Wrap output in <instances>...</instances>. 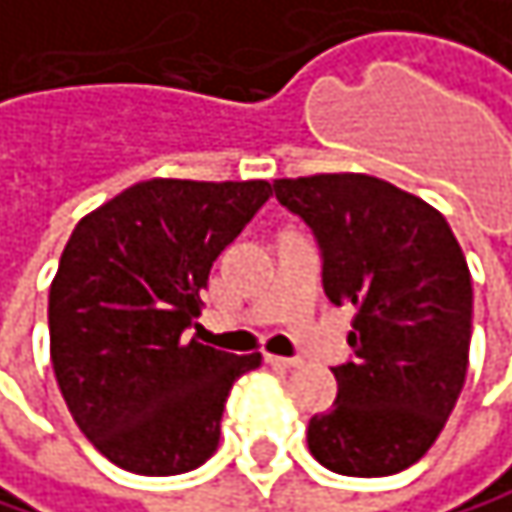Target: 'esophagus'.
<instances>
[{
	"instance_id": "34e87169",
	"label": "esophagus",
	"mask_w": 512,
	"mask_h": 512,
	"mask_svg": "<svg viewBox=\"0 0 512 512\" xmlns=\"http://www.w3.org/2000/svg\"><path fill=\"white\" fill-rule=\"evenodd\" d=\"M267 363L276 366V369H294V366H300V360H294V357H273V354H267Z\"/></svg>"
}]
</instances>
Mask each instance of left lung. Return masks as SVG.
<instances>
[{
    "label": "left lung",
    "mask_w": 512,
    "mask_h": 512,
    "mask_svg": "<svg viewBox=\"0 0 512 512\" xmlns=\"http://www.w3.org/2000/svg\"><path fill=\"white\" fill-rule=\"evenodd\" d=\"M321 248L324 291L354 306V357L333 411L309 420L312 456L345 477L405 471L441 435L468 372L471 273L447 218L366 173L276 179Z\"/></svg>",
    "instance_id": "1"
}]
</instances>
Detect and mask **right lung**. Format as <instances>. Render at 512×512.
<instances>
[{"instance_id":"add662e5","label":"right lung","mask_w":512,"mask_h":512,"mask_svg":"<svg viewBox=\"0 0 512 512\" xmlns=\"http://www.w3.org/2000/svg\"><path fill=\"white\" fill-rule=\"evenodd\" d=\"M273 194L267 179H146L83 215L50 285L62 399L113 465L170 477L203 465L233 381L261 366L188 336L218 254Z\"/></svg>"}]
</instances>
